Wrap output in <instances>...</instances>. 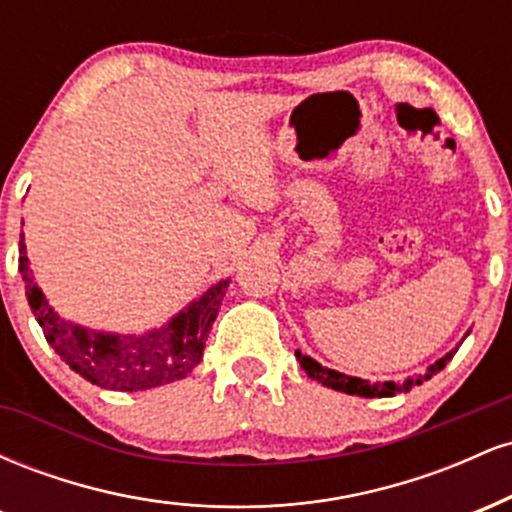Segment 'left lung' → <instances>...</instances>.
<instances>
[{"label": "left lung", "instance_id": "obj_1", "mask_svg": "<svg viewBox=\"0 0 512 512\" xmlns=\"http://www.w3.org/2000/svg\"><path fill=\"white\" fill-rule=\"evenodd\" d=\"M457 349H452L445 354L443 358H438L433 366L426 368V373L416 375V378H407L402 385L392 383V380H387V383H373L370 385L368 380H361V378H351V375H344V373H337V370L332 368H325L320 366V363L315 361V358L301 354V351H296V358L301 361V368L308 373V378L317 380V383H322L325 387H332V390H339V392H346V395H358V397H392L397 395V392H409L414 385H421L424 380H431L433 375L438 373V370H443L448 366V361L452 356H455Z\"/></svg>", "mask_w": 512, "mask_h": 512}]
</instances>
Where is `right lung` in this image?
<instances>
[{
  "mask_svg": "<svg viewBox=\"0 0 512 512\" xmlns=\"http://www.w3.org/2000/svg\"><path fill=\"white\" fill-rule=\"evenodd\" d=\"M19 272L26 281V298L35 320L62 361L88 383L120 392L149 390L192 373V368L202 361L204 342L228 289V279L219 281L161 330L146 332L142 337H120L86 330L50 308L45 293L33 281L23 233L19 240Z\"/></svg>",
  "mask_w": 512,
  "mask_h": 512,
  "instance_id": "obj_1",
  "label": "right lung"
}]
</instances>
